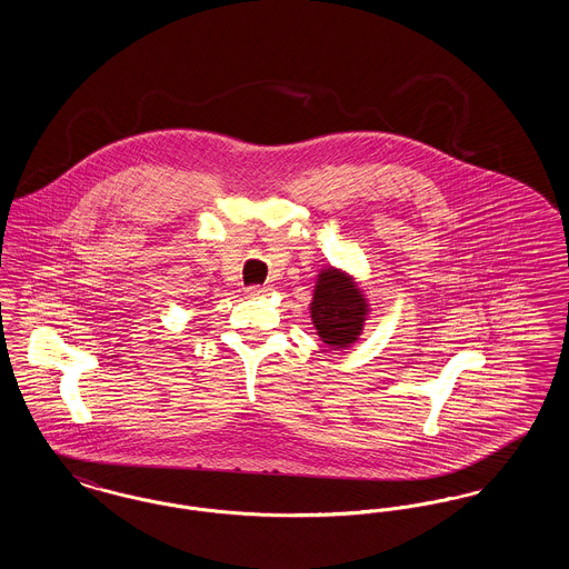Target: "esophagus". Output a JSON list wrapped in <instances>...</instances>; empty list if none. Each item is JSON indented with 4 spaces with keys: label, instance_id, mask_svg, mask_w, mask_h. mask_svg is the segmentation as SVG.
I'll use <instances>...</instances> for the list:
<instances>
[{
    "label": "esophagus",
    "instance_id": "1",
    "mask_svg": "<svg viewBox=\"0 0 569 569\" xmlns=\"http://www.w3.org/2000/svg\"><path fill=\"white\" fill-rule=\"evenodd\" d=\"M271 286H251V288H247V297L249 298H260V297H269L271 295Z\"/></svg>",
    "mask_w": 569,
    "mask_h": 569
}]
</instances>
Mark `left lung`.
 Returning <instances> with one entry per match:
<instances>
[{"label": "left lung", "mask_w": 569, "mask_h": 569, "mask_svg": "<svg viewBox=\"0 0 569 569\" xmlns=\"http://www.w3.org/2000/svg\"><path fill=\"white\" fill-rule=\"evenodd\" d=\"M309 313L320 341L328 348L346 350L360 339L371 307L353 274L325 267L316 279Z\"/></svg>", "instance_id": "obj_1"}]
</instances>
